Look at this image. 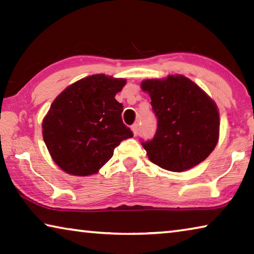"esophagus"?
Masks as SVG:
<instances>
[{"mask_svg": "<svg viewBox=\"0 0 254 254\" xmlns=\"http://www.w3.org/2000/svg\"><path fill=\"white\" fill-rule=\"evenodd\" d=\"M132 131H133V134L136 135L137 134V131H139V123H134L133 126L131 127Z\"/></svg>", "mask_w": 254, "mask_h": 254, "instance_id": "esophagus-1", "label": "esophagus"}]
</instances>
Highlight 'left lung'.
Instances as JSON below:
<instances>
[{
  "instance_id": "1",
  "label": "left lung",
  "mask_w": 254,
  "mask_h": 254,
  "mask_svg": "<svg viewBox=\"0 0 254 254\" xmlns=\"http://www.w3.org/2000/svg\"><path fill=\"white\" fill-rule=\"evenodd\" d=\"M151 97L157 131L141 144L150 161L180 173L207 158L216 147L220 131L217 106L187 77L168 76L141 84Z\"/></svg>"
}]
</instances>
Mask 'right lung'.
I'll return each mask as SVG.
<instances>
[{
	"mask_svg": "<svg viewBox=\"0 0 254 254\" xmlns=\"http://www.w3.org/2000/svg\"><path fill=\"white\" fill-rule=\"evenodd\" d=\"M126 79L88 76L64 91L42 122V135L54 161L75 176L93 175L133 136L122 121L123 105L115 100Z\"/></svg>",
	"mask_w": 254,
	"mask_h": 254,
	"instance_id": "1",
	"label": "right lung"
}]
</instances>
